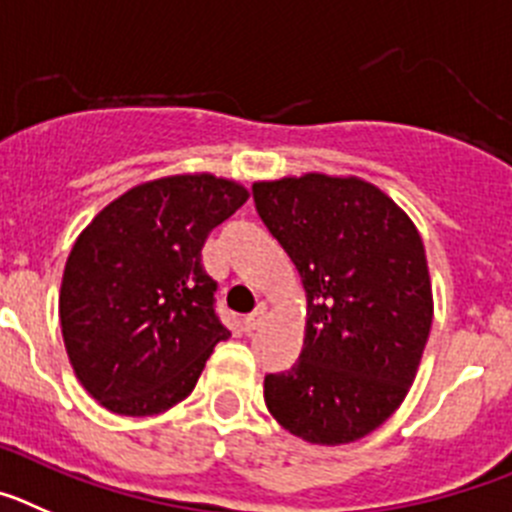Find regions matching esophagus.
<instances>
[{"label":"esophagus","instance_id":"1","mask_svg":"<svg viewBox=\"0 0 512 512\" xmlns=\"http://www.w3.org/2000/svg\"><path fill=\"white\" fill-rule=\"evenodd\" d=\"M262 316H265V308L260 306L257 311H252L245 321H242V326H245V334H252V331L262 324Z\"/></svg>","mask_w":512,"mask_h":512}]
</instances>
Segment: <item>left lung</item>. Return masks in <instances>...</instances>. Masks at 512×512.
<instances>
[{
	"instance_id": "left-lung-1",
	"label": "left lung",
	"mask_w": 512,
	"mask_h": 512,
	"mask_svg": "<svg viewBox=\"0 0 512 512\" xmlns=\"http://www.w3.org/2000/svg\"><path fill=\"white\" fill-rule=\"evenodd\" d=\"M255 209L306 288L298 362L265 375L275 421L311 444H349L388 421L416 380L434 298L421 234L359 178L306 173L252 186Z\"/></svg>"
}]
</instances>
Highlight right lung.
Here are the masks:
<instances>
[{
    "label": "right lung",
    "instance_id": "add662e5",
    "mask_svg": "<svg viewBox=\"0 0 512 512\" xmlns=\"http://www.w3.org/2000/svg\"><path fill=\"white\" fill-rule=\"evenodd\" d=\"M247 188L211 173L147 181L78 234L61 283V329L86 393L119 416H155L196 388L229 336L201 265L214 227Z\"/></svg>",
    "mask_w": 512,
    "mask_h": 512
}]
</instances>
